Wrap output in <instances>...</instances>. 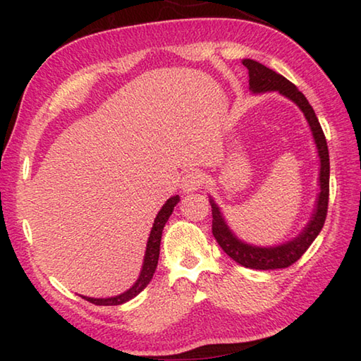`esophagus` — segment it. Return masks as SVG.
I'll return each mask as SVG.
<instances>
[{
	"label": "esophagus",
	"instance_id": "obj_1",
	"mask_svg": "<svg viewBox=\"0 0 361 361\" xmlns=\"http://www.w3.org/2000/svg\"><path fill=\"white\" fill-rule=\"evenodd\" d=\"M203 185V175L197 170H189L181 178V189L185 192H194Z\"/></svg>",
	"mask_w": 361,
	"mask_h": 361
}]
</instances>
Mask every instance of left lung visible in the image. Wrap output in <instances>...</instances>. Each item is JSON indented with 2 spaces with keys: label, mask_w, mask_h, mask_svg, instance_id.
Here are the masks:
<instances>
[{
  "label": "left lung",
  "mask_w": 361,
  "mask_h": 361,
  "mask_svg": "<svg viewBox=\"0 0 361 361\" xmlns=\"http://www.w3.org/2000/svg\"><path fill=\"white\" fill-rule=\"evenodd\" d=\"M243 66L247 68L249 72V90L252 93H267V91H278L279 94L286 96L287 99L297 104L301 112L310 124L311 133L316 142L317 153L320 158V172H319V186L320 192L317 195L316 208H314L312 218L307 222V226L301 231L298 237L287 241V243L260 247L247 245L245 241L235 237V233L228 228L227 222L224 221L219 207L216 205L213 199H209L213 214V226L212 231L218 245L222 247L228 257L233 259L237 264L246 268H254V270H276V268H287L295 264L301 255L306 252V249L311 246L314 240L317 238L324 227L326 218V209H329V192H330V158H329V147L324 135V130L320 128L316 114L307 102L305 94L295 87L292 82L287 80L278 72L268 69L264 64L254 60H243Z\"/></svg>",
  "instance_id": "1"
}]
</instances>
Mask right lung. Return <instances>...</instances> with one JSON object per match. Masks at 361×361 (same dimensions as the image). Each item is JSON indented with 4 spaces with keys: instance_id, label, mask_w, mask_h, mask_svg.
<instances>
[{
    "instance_id": "1",
    "label": "right lung",
    "mask_w": 361,
    "mask_h": 361,
    "mask_svg": "<svg viewBox=\"0 0 361 361\" xmlns=\"http://www.w3.org/2000/svg\"><path fill=\"white\" fill-rule=\"evenodd\" d=\"M180 202L178 195H173L170 197L166 203H164L162 208L159 209L158 216H156L154 224L152 227V232H149L148 237V243H147V251H145V259H143V265H142V271L139 279L135 281V284L130 287L129 290L123 292L121 295H116V297H110V298H90V297H82L90 303L93 305H99V306H116V305H123L126 301L133 300L135 295H139L145 287L149 284V281L153 279V274L156 271V267H158V259H159V246H161V237H162V231L166 222L169 221L170 214H172L173 208L176 203Z\"/></svg>"
}]
</instances>
